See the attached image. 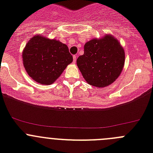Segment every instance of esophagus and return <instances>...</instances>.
<instances>
[{
    "instance_id": "34e87169",
    "label": "esophagus",
    "mask_w": 153,
    "mask_h": 153,
    "mask_svg": "<svg viewBox=\"0 0 153 153\" xmlns=\"http://www.w3.org/2000/svg\"><path fill=\"white\" fill-rule=\"evenodd\" d=\"M73 58H74V63H76V55H74Z\"/></svg>"
}]
</instances>
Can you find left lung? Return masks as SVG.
I'll return each instance as SVG.
<instances>
[{
  "label": "left lung",
  "instance_id": "1",
  "mask_svg": "<svg viewBox=\"0 0 153 153\" xmlns=\"http://www.w3.org/2000/svg\"><path fill=\"white\" fill-rule=\"evenodd\" d=\"M124 63L123 48L110 35L87 42L84 53L76 60L83 78L89 84L97 87H105L114 82L122 72Z\"/></svg>",
  "mask_w": 153,
  "mask_h": 153
}]
</instances>
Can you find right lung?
Segmentation results:
<instances>
[{
	"label": "right lung",
	"mask_w": 153,
	"mask_h": 153,
	"mask_svg": "<svg viewBox=\"0 0 153 153\" xmlns=\"http://www.w3.org/2000/svg\"><path fill=\"white\" fill-rule=\"evenodd\" d=\"M24 68L33 80L50 85L56 80L73 56L66 44L40 35L33 36L23 51Z\"/></svg>",
	"instance_id": "right-lung-1"
}]
</instances>
